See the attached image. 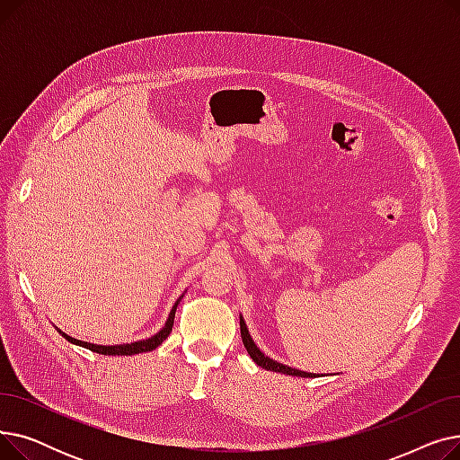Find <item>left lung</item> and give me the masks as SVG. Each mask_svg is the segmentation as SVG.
<instances>
[{"label":"left lung","instance_id":"1","mask_svg":"<svg viewBox=\"0 0 460 460\" xmlns=\"http://www.w3.org/2000/svg\"><path fill=\"white\" fill-rule=\"evenodd\" d=\"M240 335H243V343H244V347H246L248 354L252 356V359L255 361V364H257V366H261L262 369H267V371H276V373H283V375H291V376H302V378H313V376H317L315 373L298 371V369H293V367H288V366L278 364V361L270 359L269 356H264V354L257 349V345L253 343L252 337H250L248 328H246V324H244L243 317H240Z\"/></svg>","mask_w":460,"mask_h":460}]
</instances>
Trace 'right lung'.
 I'll return each mask as SVG.
<instances>
[{
    "label": "right lung",
    "instance_id": "right-lung-1",
    "mask_svg": "<svg viewBox=\"0 0 460 460\" xmlns=\"http://www.w3.org/2000/svg\"><path fill=\"white\" fill-rule=\"evenodd\" d=\"M181 300H177V304L173 305L172 313H169V317L165 321V326L153 337H149V340H143V341H136V343H130V345H111V347H104V345H93V343H85V341H80V340H75V337H70L66 333H63L66 340L70 343L75 345H80V347H85L96 354H106V356H132V354H139V352H149V350H155L158 345H162V341L167 340V335L172 333L173 330V319H175V309L179 305Z\"/></svg>",
    "mask_w": 460,
    "mask_h": 460
}]
</instances>
